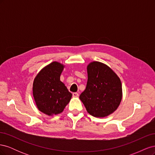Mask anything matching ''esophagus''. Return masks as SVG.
<instances>
[{
  "instance_id": "esophagus-1",
  "label": "esophagus",
  "mask_w": 155,
  "mask_h": 155,
  "mask_svg": "<svg viewBox=\"0 0 155 155\" xmlns=\"http://www.w3.org/2000/svg\"><path fill=\"white\" fill-rule=\"evenodd\" d=\"M72 96H73V97H78L79 96V94L77 93V92H74V93L72 94Z\"/></svg>"
}]
</instances>
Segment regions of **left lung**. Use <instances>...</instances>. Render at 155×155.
Here are the masks:
<instances>
[{
  "label": "left lung",
  "mask_w": 155,
  "mask_h": 155,
  "mask_svg": "<svg viewBox=\"0 0 155 155\" xmlns=\"http://www.w3.org/2000/svg\"><path fill=\"white\" fill-rule=\"evenodd\" d=\"M85 90L79 96L91 115L104 118L118 109L122 99L120 79L104 63L93 61L87 66Z\"/></svg>",
  "instance_id": "obj_1"
}]
</instances>
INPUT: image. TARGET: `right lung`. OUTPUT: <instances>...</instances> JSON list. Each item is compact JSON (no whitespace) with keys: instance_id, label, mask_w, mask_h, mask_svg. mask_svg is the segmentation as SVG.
<instances>
[{"instance_id":"obj_1","label":"right lung","mask_w":155,"mask_h":155,"mask_svg":"<svg viewBox=\"0 0 155 155\" xmlns=\"http://www.w3.org/2000/svg\"><path fill=\"white\" fill-rule=\"evenodd\" d=\"M64 66L54 61L37 74L33 83V95L37 109L48 116L60 114L72 94L60 81Z\"/></svg>"}]
</instances>
